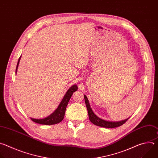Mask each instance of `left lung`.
<instances>
[{"instance_id":"obj_1","label":"left lung","mask_w":158,"mask_h":158,"mask_svg":"<svg viewBox=\"0 0 158 158\" xmlns=\"http://www.w3.org/2000/svg\"><path fill=\"white\" fill-rule=\"evenodd\" d=\"M84 99H85V103L87 112H88L89 120L92 123H93L96 126L102 127H106V128H114V127H117L122 126L129 119L128 118L125 120H123L121 121H118V122L107 121L103 120L99 118V117H98L97 116H96V114L94 113L92 109L91 108V106H90L88 99L85 95H84Z\"/></svg>"}]
</instances>
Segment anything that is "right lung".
<instances>
[{
	"instance_id": "right-lung-1",
	"label": "right lung",
	"mask_w": 158,
	"mask_h": 158,
	"mask_svg": "<svg viewBox=\"0 0 158 158\" xmlns=\"http://www.w3.org/2000/svg\"><path fill=\"white\" fill-rule=\"evenodd\" d=\"M20 57H21V56L19 57V59L18 60L15 73H17V67H18V65L19 64ZM77 87L76 85H73L72 87H71L68 91H67L66 94H65L64 97L63 98L62 101L60 102V103L57 109L49 116L44 118V119H40L31 118V120L36 123L40 124H45V125H52V124H57V123L61 122L63 120L64 115H65L67 105V104H68L73 93L75 92L76 91H77Z\"/></svg>"
}]
</instances>
